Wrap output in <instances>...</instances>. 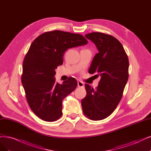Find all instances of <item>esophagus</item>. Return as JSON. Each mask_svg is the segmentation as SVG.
<instances>
[{
  "label": "esophagus",
  "instance_id": "obj_1",
  "mask_svg": "<svg viewBox=\"0 0 151 151\" xmlns=\"http://www.w3.org/2000/svg\"><path fill=\"white\" fill-rule=\"evenodd\" d=\"M78 87H84V84L81 81H78Z\"/></svg>",
  "mask_w": 151,
  "mask_h": 151
}]
</instances>
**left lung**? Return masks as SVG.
Returning a JSON list of instances; mask_svg holds the SVG:
<instances>
[{
  "label": "left lung",
  "instance_id": "obj_1",
  "mask_svg": "<svg viewBox=\"0 0 151 151\" xmlns=\"http://www.w3.org/2000/svg\"><path fill=\"white\" fill-rule=\"evenodd\" d=\"M96 46L88 72L101 76L94 90L85 84L86 97L81 100L84 114L93 121L102 120L113 113L121 101L129 76V60L120 42L113 36L101 32L85 35Z\"/></svg>",
  "mask_w": 151,
  "mask_h": 151
}]
</instances>
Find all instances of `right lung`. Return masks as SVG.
Here are the masks:
<instances>
[{
  "label": "right lung",
  "mask_w": 151,
  "mask_h": 151,
  "mask_svg": "<svg viewBox=\"0 0 151 151\" xmlns=\"http://www.w3.org/2000/svg\"><path fill=\"white\" fill-rule=\"evenodd\" d=\"M87 43L80 34L61 30L45 32L32 43L24 60L22 83L29 106L39 118L53 122L62 116V101L78 83L71 77L62 85L56 83L55 69L63 64L67 50Z\"/></svg>",
  "instance_id": "1"
}]
</instances>
